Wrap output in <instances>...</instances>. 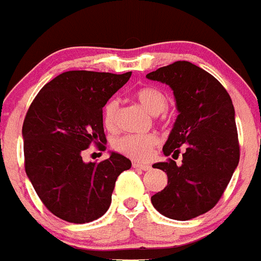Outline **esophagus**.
Wrapping results in <instances>:
<instances>
[{
    "mask_svg": "<svg viewBox=\"0 0 261 261\" xmlns=\"http://www.w3.org/2000/svg\"><path fill=\"white\" fill-rule=\"evenodd\" d=\"M132 166L135 168H141V170H144V171H149L151 168L150 165H142V163H138V162H133Z\"/></svg>",
    "mask_w": 261,
    "mask_h": 261,
    "instance_id": "1",
    "label": "esophagus"
}]
</instances>
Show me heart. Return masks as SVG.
<instances>
[{"label":"heart","instance_id":"b5f03b06","mask_svg":"<svg viewBox=\"0 0 261 261\" xmlns=\"http://www.w3.org/2000/svg\"><path fill=\"white\" fill-rule=\"evenodd\" d=\"M136 98L141 103L142 107L151 115L162 114L168 105L167 96L155 87L146 86L138 89L136 91ZM117 108H119L117 100L111 99L103 110V123H105L106 128L110 130L115 129L116 126ZM156 144H158L156 136L149 133V135H125L117 138L114 146L119 153L136 159V161L144 162L150 158Z\"/></svg>","mask_w":261,"mask_h":261}]
</instances>
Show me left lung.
Returning a JSON list of instances; mask_svg holds the SVG:
<instances>
[{"instance_id": "1", "label": "left lung", "mask_w": 261, "mask_h": 261, "mask_svg": "<svg viewBox=\"0 0 261 261\" xmlns=\"http://www.w3.org/2000/svg\"><path fill=\"white\" fill-rule=\"evenodd\" d=\"M170 86L179 112L163 154L175 161L154 163L167 174L165 190L151 196L154 208L171 220L206 213L221 199L239 163L235 110L225 87L190 61H176L146 74Z\"/></svg>"}]
</instances>
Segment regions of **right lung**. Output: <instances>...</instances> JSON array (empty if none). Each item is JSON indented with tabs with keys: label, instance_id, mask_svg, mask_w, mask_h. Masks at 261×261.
Returning <instances> with one entry per match:
<instances>
[{
	"label": "right lung",
	"instance_id": "obj_1",
	"mask_svg": "<svg viewBox=\"0 0 261 261\" xmlns=\"http://www.w3.org/2000/svg\"><path fill=\"white\" fill-rule=\"evenodd\" d=\"M132 71L124 74L64 71L39 91L23 121L24 168L49 212L71 223L98 220L108 211L115 183L132 162L111 151L102 162H84L90 144L107 142L103 107Z\"/></svg>",
	"mask_w": 261,
	"mask_h": 261
}]
</instances>
